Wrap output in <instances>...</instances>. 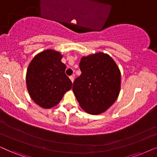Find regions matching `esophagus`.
I'll return each instance as SVG.
<instances>
[{
  "label": "esophagus",
  "instance_id": "1",
  "mask_svg": "<svg viewBox=\"0 0 157 157\" xmlns=\"http://www.w3.org/2000/svg\"><path fill=\"white\" fill-rule=\"evenodd\" d=\"M70 79H71V82H74V76H70Z\"/></svg>",
  "mask_w": 157,
  "mask_h": 157
}]
</instances>
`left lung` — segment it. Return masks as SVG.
I'll use <instances>...</instances> for the list:
<instances>
[{"instance_id":"1","label":"left lung","mask_w":157,"mask_h":157,"mask_svg":"<svg viewBox=\"0 0 157 157\" xmlns=\"http://www.w3.org/2000/svg\"><path fill=\"white\" fill-rule=\"evenodd\" d=\"M80 76L75 79L74 91L86 113L99 115L113 105L121 91V75L117 64L103 52L81 58Z\"/></svg>"}]
</instances>
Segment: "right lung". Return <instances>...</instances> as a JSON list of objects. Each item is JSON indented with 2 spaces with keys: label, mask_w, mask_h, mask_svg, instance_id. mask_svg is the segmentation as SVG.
I'll list each match as a JSON object with an SVG mask.
<instances>
[{
  "label": "right lung",
  "mask_w": 157,
  "mask_h": 157,
  "mask_svg": "<svg viewBox=\"0 0 157 157\" xmlns=\"http://www.w3.org/2000/svg\"><path fill=\"white\" fill-rule=\"evenodd\" d=\"M62 58L60 52L49 49L36 55L28 66V92L42 108L56 106L72 87V82L65 74L66 66L61 62Z\"/></svg>",
  "instance_id": "add662e5"
}]
</instances>
